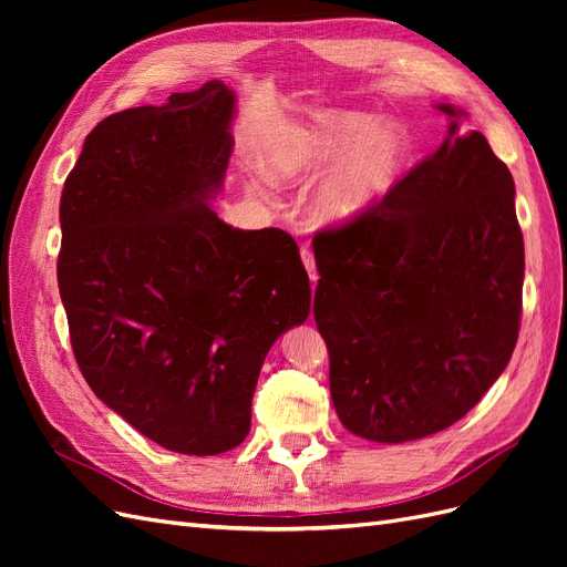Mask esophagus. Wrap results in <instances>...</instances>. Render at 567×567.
Listing matches in <instances>:
<instances>
[{"label": "esophagus", "mask_w": 567, "mask_h": 567, "mask_svg": "<svg viewBox=\"0 0 567 567\" xmlns=\"http://www.w3.org/2000/svg\"><path fill=\"white\" fill-rule=\"evenodd\" d=\"M300 257H302V265H305L307 274H310V281L317 284L319 274H317V267H315V252H312L310 248H302V250H300Z\"/></svg>", "instance_id": "1"}]
</instances>
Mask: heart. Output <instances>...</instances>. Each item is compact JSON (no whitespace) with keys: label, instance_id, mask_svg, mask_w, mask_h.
Instances as JSON below:
<instances>
[{"label":"heart","instance_id":"1","mask_svg":"<svg viewBox=\"0 0 567 567\" xmlns=\"http://www.w3.org/2000/svg\"><path fill=\"white\" fill-rule=\"evenodd\" d=\"M411 156V140L400 127L373 113L323 111L286 120L274 130L262 153V173L271 184L312 177L336 159L312 198L321 221H346L375 208L400 184ZM250 192L265 188L252 182Z\"/></svg>","mask_w":567,"mask_h":567}]
</instances>
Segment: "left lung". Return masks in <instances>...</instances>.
<instances>
[{
    "label": "left lung",
    "instance_id": "1",
    "mask_svg": "<svg viewBox=\"0 0 567 567\" xmlns=\"http://www.w3.org/2000/svg\"><path fill=\"white\" fill-rule=\"evenodd\" d=\"M444 144L364 215L315 236V321L340 423L371 442L444 431L513 354L525 248L516 184L480 132Z\"/></svg>",
    "mask_w": 567,
    "mask_h": 567
}]
</instances>
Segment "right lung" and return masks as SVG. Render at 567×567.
Instances as JSON below:
<instances>
[{
  "instance_id": "right-lung-1",
  "label": "right lung",
  "mask_w": 567,
  "mask_h": 567,
  "mask_svg": "<svg viewBox=\"0 0 567 567\" xmlns=\"http://www.w3.org/2000/svg\"><path fill=\"white\" fill-rule=\"evenodd\" d=\"M236 96L210 80L109 115L61 194L59 293L96 398L179 454L241 444L262 362L310 315L293 236L210 208L234 148Z\"/></svg>"
}]
</instances>
